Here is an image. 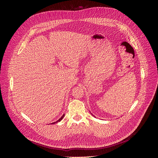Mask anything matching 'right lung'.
Listing matches in <instances>:
<instances>
[{
    "instance_id": "add662e5",
    "label": "right lung",
    "mask_w": 158,
    "mask_h": 158,
    "mask_svg": "<svg viewBox=\"0 0 158 158\" xmlns=\"http://www.w3.org/2000/svg\"><path fill=\"white\" fill-rule=\"evenodd\" d=\"M64 114H63V116H62L59 119V120L58 121H56V122H55V123H51V124H55V123H58V122H60L61 120H62V119H63V118H64Z\"/></svg>"
}]
</instances>
